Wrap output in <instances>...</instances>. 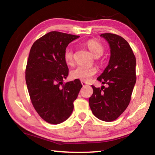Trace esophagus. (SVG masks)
I'll return each mask as SVG.
<instances>
[{
	"label": "esophagus",
	"instance_id": "1",
	"mask_svg": "<svg viewBox=\"0 0 155 155\" xmlns=\"http://www.w3.org/2000/svg\"><path fill=\"white\" fill-rule=\"evenodd\" d=\"M81 84H82V85L83 86V87H85V86H88L89 85L85 82H84V81H81Z\"/></svg>",
	"mask_w": 155,
	"mask_h": 155
}]
</instances>
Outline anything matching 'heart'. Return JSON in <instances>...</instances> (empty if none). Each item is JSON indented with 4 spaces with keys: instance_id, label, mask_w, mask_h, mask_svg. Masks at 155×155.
<instances>
[{
    "instance_id": "b5f03b06",
    "label": "heart",
    "mask_w": 155,
    "mask_h": 155,
    "mask_svg": "<svg viewBox=\"0 0 155 155\" xmlns=\"http://www.w3.org/2000/svg\"><path fill=\"white\" fill-rule=\"evenodd\" d=\"M86 46L90 50L92 55L96 58H98L103 54V46L97 41L94 40H89L86 43ZM73 54H74L73 50L70 47H68L65 50L64 57L65 63L68 65H72L73 64V60H74L73 59ZM96 68L94 67L79 65L70 72V77L72 79H78L81 81L87 82L96 74Z\"/></svg>"
}]
</instances>
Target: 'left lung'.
Masks as SVG:
<instances>
[{
  "instance_id": "obj_1",
  "label": "left lung",
  "mask_w": 155,
  "mask_h": 155,
  "mask_svg": "<svg viewBox=\"0 0 155 155\" xmlns=\"http://www.w3.org/2000/svg\"><path fill=\"white\" fill-rule=\"evenodd\" d=\"M101 37L108 42L111 55L108 65L97 80L108 87L91 85L94 91L89 104L97 118L111 122L129 104L136 82V59L129 44L122 37L113 33H103Z\"/></svg>"
}]
</instances>
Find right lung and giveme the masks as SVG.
I'll use <instances>...</instances> for the list:
<instances>
[{"label": "right lung", "mask_w": 155, "mask_h": 155, "mask_svg": "<svg viewBox=\"0 0 155 155\" xmlns=\"http://www.w3.org/2000/svg\"><path fill=\"white\" fill-rule=\"evenodd\" d=\"M78 38L51 31L35 41L30 50L25 72L28 94L36 111L50 124H60L70 116L83 86L75 79L61 87L68 75L64 51Z\"/></svg>", "instance_id": "obj_1"}]
</instances>
